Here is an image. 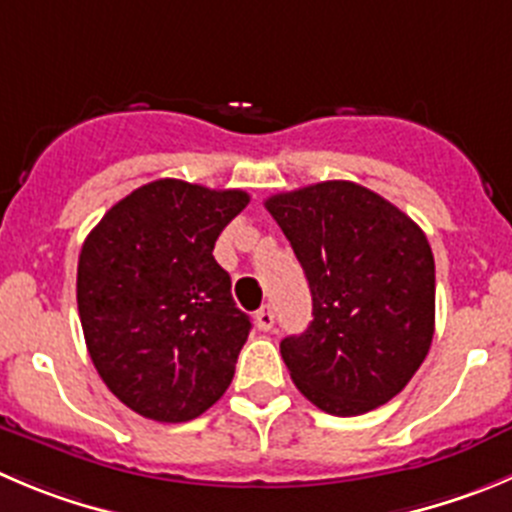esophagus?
I'll return each mask as SVG.
<instances>
[{"label": "esophagus", "instance_id": "obj_1", "mask_svg": "<svg viewBox=\"0 0 512 512\" xmlns=\"http://www.w3.org/2000/svg\"><path fill=\"white\" fill-rule=\"evenodd\" d=\"M274 309H271L269 304L261 306L259 311H256V324H259V329H264V332H269V329H274Z\"/></svg>", "mask_w": 512, "mask_h": 512}]
</instances>
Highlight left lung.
Masks as SVG:
<instances>
[{"instance_id": "8db88e82", "label": "left lung", "mask_w": 512, "mask_h": 512, "mask_svg": "<svg viewBox=\"0 0 512 512\" xmlns=\"http://www.w3.org/2000/svg\"><path fill=\"white\" fill-rule=\"evenodd\" d=\"M266 208L311 289L314 321L281 342L291 379L337 417L407 387L435 334V259L407 213L352 180L276 193Z\"/></svg>"}]
</instances>
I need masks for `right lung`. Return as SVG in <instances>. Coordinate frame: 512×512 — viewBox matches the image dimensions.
Segmentation results:
<instances>
[{
    "instance_id": "obj_1",
    "label": "right lung",
    "mask_w": 512,
    "mask_h": 512,
    "mask_svg": "<svg viewBox=\"0 0 512 512\" xmlns=\"http://www.w3.org/2000/svg\"><path fill=\"white\" fill-rule=\"evenodd\" d=\"M246 191L160 178L115 203L85 238L77 309L107 389L155 422H188L231 384L251 319L213 259Z\"/></svg>"
}]
</instances>
